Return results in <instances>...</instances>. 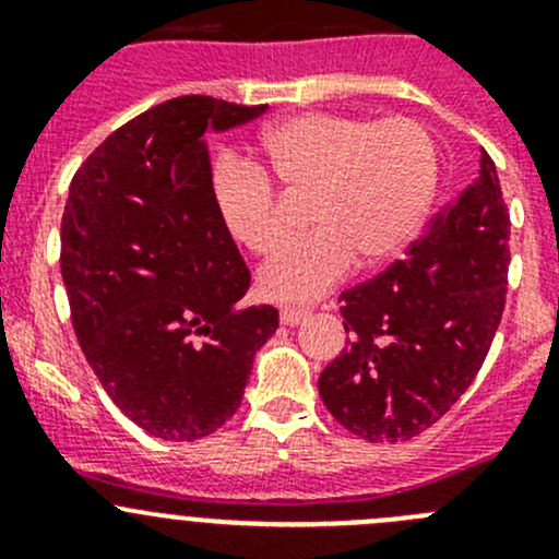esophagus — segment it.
<instances>
[{"instance_id":"esophagus-1","label":"esophagus","mask_w":559,"mask_h":559,"mask_svg":"<svg viewBox=\"0 0 559 559\" xmlns=\"http://www.w3.org/2000/svg\"><path fill=\"white\" fill-rule=\"evenodd\" d=\"M308 316H311V311H306V308L284 306V308H281V324L295 326V324H300V321H306Z\"/></svg>"}]
</instances>
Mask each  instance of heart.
Masks as SVG:
<instances>
[{"label": "heart", "mask_w": 559, "mask_h": 559, "mask_svg": "<svg viewBox=\"0 0 559 559\" xmlns=\"http://www.w3.org/2000/svg\"><path fill=\"white\" fill-rule=\"evenodd\" d=\"M267 167L286 194H311V233L289 240L259 270V292L278 302H311L354 264L381 267L419 235L436 194L432 140L408 118L370 121L300 112L262 134ZM213 205L238 243L270 253L284 238V205L257 165L222 156Z\"/></svg>", "instance_id": "heart-1"}]
</instances>
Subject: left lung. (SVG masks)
I'll return each mask as SVG.
<instances>
[{
  "instance_id": "left-lung-1",
  "label": "left lung",
  "mask_w": 559,
  "mask_h": 559,
  "mask_svg": "<svg viewBox=\"0 0 559 559\" xmlns=\"http://www.w3.org/2000/svg\"><path fill=\"white\" fill-rule=\"evenodd\" d=\"M509 207L481 148L476 183L379 278L343 292V348L319 376L326 411L370 443L436 425L476 379L509 284Z\"/></svg>"
}]
</instances>
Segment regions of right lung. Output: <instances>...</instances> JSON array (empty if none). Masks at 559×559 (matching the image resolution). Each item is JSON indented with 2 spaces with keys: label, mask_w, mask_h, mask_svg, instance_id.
I'll use <instances>...</instances> for the list:
<instances>
[{
  "label": "right lung",
  "mask_w": 559,
  "mask_h": 559,
  "mask_svg": "<svg viewBox=\"0 0 559 559\" xmlns=\"http://www.w3.org/2000/svg\"><path fill=\"white\" fill-rule=\"evenodd\" d=\"M189 94L140 112L81 165L61 216L72 326L112 403L162 441L216 432L243 400L273 306L213 205L205 138L262 116Z\"/></svg>",
  "instance_id": "add662e5"
}]
</instances>
